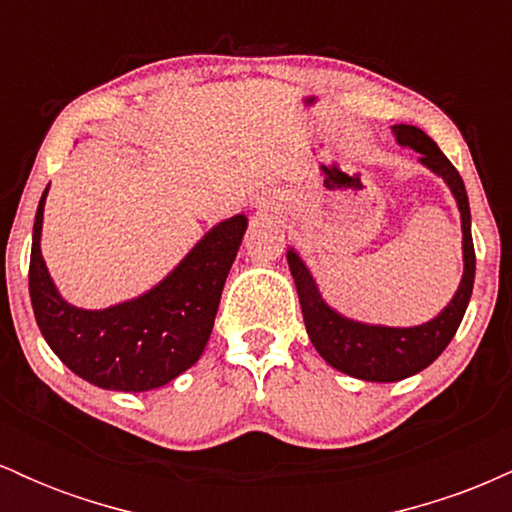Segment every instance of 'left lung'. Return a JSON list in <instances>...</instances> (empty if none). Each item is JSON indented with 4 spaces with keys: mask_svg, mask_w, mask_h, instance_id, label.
Returning <instances> with one entry per match:
<instances>
[{
    "mask_svg": "<svg viewBox=\"0 0 512 512\" xmlns=\"http://www.w3.org/2000/svg\"><path fill=\"white\" fill-rule=\"evenodd\" d=\"M395 139L402 146L419 151L421 163L438 173L450 185L452 195L462 214V252H464V274L455 298L448 303L438 317L419 327H378L363 325V322L346 320L322 301L313 276L301 262L296 252L289 250V267L296 281L298 301H301L305 330L317 354L325 358L332 368L342 370L351 378L370 380V383H395L409 375L419 373L431 366L443 354L445 346L455 337L460 327L464 310L474 289V257L472 243V216H469V199L464 182L457 168L445 158L438 144L419 127L395 125Z\"/></svg>",
    "mask_w": 512,
    "mask_h": 512,
    "instance_id": "8db88e82",
    "label": "left lung"
}]
</instances>
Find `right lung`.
Listing matches in <instances>:
<instances>
[{"mask_svg": "<svg viewBox=\"0 0 512 512\" xmlns=\"http://www.w3.org/2000/svg\"><path fill=\"white\" fill-rule=\"evenodd\" d=\"M45 187L33 223L28 291L45 342L79 378L103 390L146 392L195 366L209 342L221 291L248 219L214 226L156 289L105 310L74 308L57 293L40 255Z\"/></svg>", "mask_w": 512, "mask_h": 512, "instance_id": "add662e5", "label": "right lung"}]
</instances>
